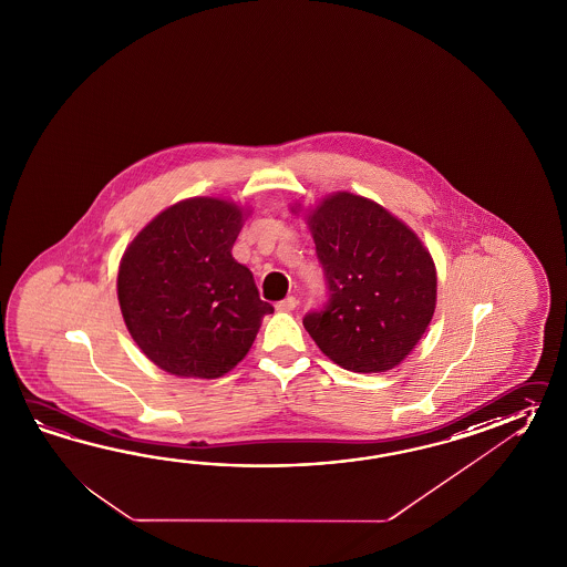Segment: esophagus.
<instances>
[{
	"mask_svg": "<svg viewBox=\"0 0 567 567\" xmlns=\"http://www.w3.org/2000/svg\"><path fill=\"white\" fill-rule=\"evenodd\" d=\"M295 307H297V299L295 297H287V299L277 302V311H285V313H289Z\"/></svg>",
	"mask_w": 567,
	"mask_h": 567,
	"instance_id": "34e87169",
	"label": "esophagus"
}]
</instances>
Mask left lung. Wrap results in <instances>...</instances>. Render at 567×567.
<instances>
[{
  "instance_id": "obj_1",
  "label": "left lung",
  "mask_w": 567,
  "mask_h": 567,
  "mask_svg": "<svg viewBox=\"0 0 567 567\" xmlns=\"http://www.w3.org/2000/svg\"><path fill=\"white\" fill-rule=\"evenodd\" d=\"M328 285L302 326L319 350L352 372H386L423 338L437 275L415 231L378 203L333 193L307 217Z\"/></svg>"
}]
</instances>
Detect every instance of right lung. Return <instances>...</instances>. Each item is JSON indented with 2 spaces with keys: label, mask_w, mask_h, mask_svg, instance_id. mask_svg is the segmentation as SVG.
<instances>
[{
  "label": "right lung",
  "mask_w": 567,
  "mask_h": 567,
  "mask_svg": "<svg viewBox=\"0 0 567 567\" xmlns=\"http://www.w3.org/2000/svg\"><path fill=\"white\" fill-rule=\"evenodd\" d=\"M244 215L236 203L193 197L156 215L127 246L120 309L140 350L168 374L224 377L275 311L231 256Z\"/></svg>",
  "instance_id": "add662e5"
}]
</instances>
